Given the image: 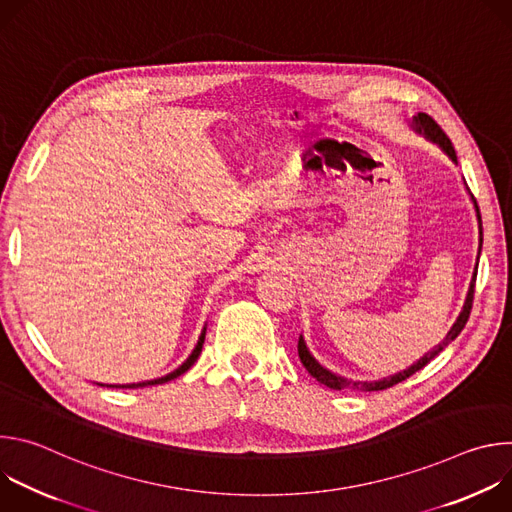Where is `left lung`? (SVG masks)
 Wrapping results in <instances>:
<instances>
[{"mask_svg":"<svg viewBox=\"0 0 512 512\" xmlns=\"http://www.w3.org/2000/svg\"><path fill=\"white\" fill-rule=\"evenodd\" d=\"M413 125H415V131H417V133L425 135L429 141H433V143L440 145V148H442V150L452 158V162H456V164H458L456 150H454V145H452L450 137L442 131V127L437 125V123H435L427 113H417V115L413 117ZM472 200H474V196H472ZM474 208H476V216H478V231H480V245H478V257H480V251H482V221H480V210H478L476 200H474ZM476 273H478V261H476V267H474V273H472V281H470V287H468V296H466V302H464V306H462V312H460V316L456 318V322H454V326L450 328V332L446 334V338H444L440 344H437V346H433V350H431V352H427L425 356H421L415 364H411V367H409V369H405L403 373H397V375H393V377H387V379H381V381H373V383H350L348 379L338 377V375L330 373L328 369H324L322 364H320V362L310 354V350H308V346H306L304 338L300 336V340H298V354H300L302 364H304L306 371H308V373H310L318 383H322V385H326V387H330V389H336V391L346 389V387L360 389V391H383V389H389V387H393V385H397V383H401V381L409 379L411 375H415L417 371H421L429 360H433V358H435L437 354H440V352H442V350H444V348H446L454 338H458V334L464 330V326H466V322H468V318H470V310H472Z\"/></svg>","mask_w":512,"mask_h":512,"instance_id":"obj_1","label":"left lung"}]
</instances>
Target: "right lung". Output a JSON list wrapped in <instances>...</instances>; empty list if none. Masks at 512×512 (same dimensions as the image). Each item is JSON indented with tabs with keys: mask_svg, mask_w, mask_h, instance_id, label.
Listing matches in <instances>:
<instances>
[{
	"mask_svg": "<svg viewBox=\"0 0 512 512\" xmlns=\"http://www.w3.org/2000/svg\"><path fill=\"white\" fill-rule=\"evenodd\" d=\"M204 334H206V328L202 330V334H200V338H198V342H196V346H194V350H192V354L180 364V367L176 369V371H172V373H168L166 377H162V379H154V381H143V383H131V385H109V387H115V389H139V387H152V385H162V383H168V381H172V379H176V377H180V375H184L192 364L196 362V358L200 356V352H202V344H204Z\"/></svg>",
	"mask_w": 512,
	"mask_h": 512,
	"instance_id": "1",
	"label": "right lung"
}]
</instances>
